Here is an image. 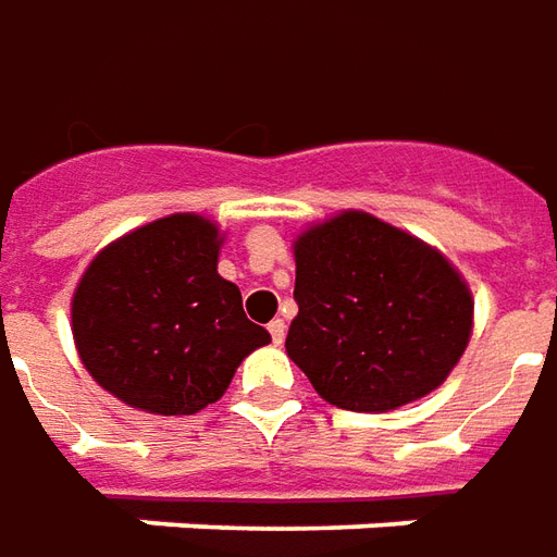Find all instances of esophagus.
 I'll use <instances>...</instances> for the list:
<instances>
[{"label":"esophagus","mask_w":557,"mask_h":557,"mask_svg":"<svg viewBox=\"0 0 557 557\" xmlns=\"http://www.w3.org/2000/svg\"><path fill=\"white\" fill-rule=\"evenodd\" d=\"M268 332H271V342L283 344V338H286V323H283V320H271V323H268Z\"/></svg>","instance_id":"esophagus-1"}]
</instances>
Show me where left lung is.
<instances>
[{
	"instance_id": "1",
	"label": "left lung",
	"mask_w": 557,
	"mask_h": 557,
	"mask_svg": "<svg viewBox=\"0 0 557 557\" xmlns=\"http://www.w3.org/2000/svg\"><path fill=\"white\" fill-rule=\"evenodd\" d=\"M286 354L338 408L389 411L436 389L472 332V295L451 262L369 213L295 240Z\"/></svg>"
}]
</instances>
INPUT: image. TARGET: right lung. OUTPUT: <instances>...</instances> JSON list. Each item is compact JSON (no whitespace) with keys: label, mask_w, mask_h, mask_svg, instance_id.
I'll use <instances>...</instances> for the list:
<instances>
[{"label":"right lung","mask_w":557,"mask_h":557,"mask_svg":"<svg viewBox=\"0 0 557 557\" xmlns=\"http://www.w3.org/2000/svg\"><path fill=\"white\" fill-rule=\"evenodd\" d=\"M219 228L176 213L124 234L90 262L72 298V335L94 381L149 414H195L271 342L240 289L219 277Z\"/></svg>","instance_id":"obj_1"}]
</instances>
